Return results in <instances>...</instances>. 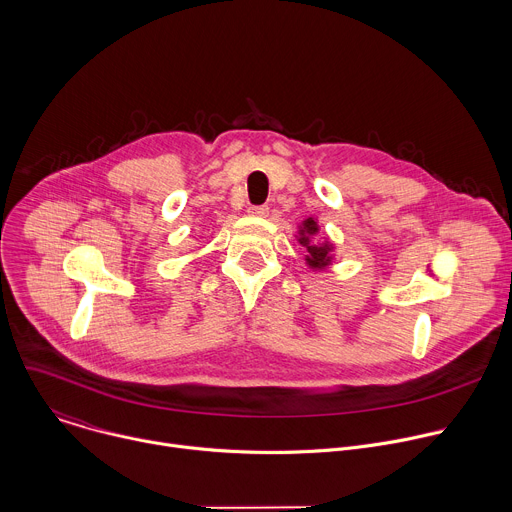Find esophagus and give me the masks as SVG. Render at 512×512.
I'll list each match as a JSON object with an SVG mask.
<instances>
[{
    "mask_svg": "<svg viewBox=\"0 0 512 512\" xmlns=\"http://www.w3.org/2000/svg\"><path fill=\"white\" fill-rule=\"evenodd\" d=\"M249 215L267 217V215H269V207H267V205H253V207H249Z\"/></svg>",
    "mask_w": 512,
    "mask_h": 512,
    "instance_id": "1",
    "label": "esophagus"
}]
</instances>
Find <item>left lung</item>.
<instances>
[{
  "label": "left lung",
  "instance_id": "8db88e82",
  "mask_svg": "<svg viewBox=\"0 0 512 512\" xmlns=\"http://www.w3.org/2000/svg\"><path fill=\"white\" fill-rule=\"evenodd\" d=\"M315 233H317V223H315L313 219L303 221V229H301V233H299V243L307 249L305 261L309 263V267H313V269H323L325 265L331 263V257H329L331 245H329V243H311V241H309V235H315Z\"/></svg>",
  "mask_w": 512,
  "mask_h": 512
}]
</instances>
